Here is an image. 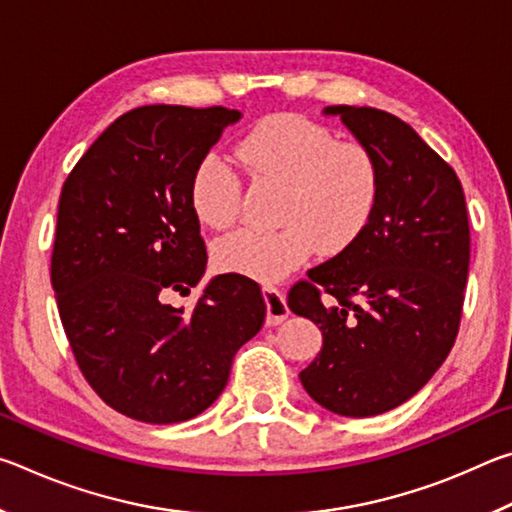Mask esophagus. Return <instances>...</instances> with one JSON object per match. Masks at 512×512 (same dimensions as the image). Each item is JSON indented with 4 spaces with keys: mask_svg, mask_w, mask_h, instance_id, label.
I'll return each instance as SVG.
<instances>
[{
    "mask_svg": "<svg viewBox=\"0 0 512 512\" xmlns=\"http://www.w3.org/2000/svg\"><path fill=\"white\" fill-rule=\"evenodd\" d=\"M264 293V300H266V325H280L284 320L289 318V307H287V298H284V293L271 287V284H266L262 289Z\"/></svg>",
    "mask_w": 512,
    "mask_h": 512,
    "instance_id": "34e87169",
    "label": "esophagus"
}]
</instances>
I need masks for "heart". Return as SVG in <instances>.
Listing matches in <instances>:
<instances>
[{
	"label": "heart",
	"instance_id": "1",
	"mask_svg": "<svg viewBox=\"0 0 512 512\" xmlns=\"http://www.w3.org/2000/svg\"><path fill=\"white\" fill-rule=\"evenodd\" d=\"M237 153L255 178L284 189L275 230L244 228L214 244L221 271L271 282L305 264L318 248L339 255L368 228L377 210L381 173L377 158L359 142H339L332 128L298 115L262 119L241 137ZM244 183L219 153L196 162L189 203L198 221L230 228L241 214Z\"/></svg>",
	"mask_w": 512,
	"mask_h": 512
}]
</instances>
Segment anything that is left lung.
Wrapping results in <instances>:
<instances>
[{
  "mask_svg": "<svg viewBox=\"0 0 512 512\" xmlns=\"http://www.w3.org/2000/svg\"><path fill=\"white\" fill-rule=\"evenodd\" d=\"M377 158L381 192L350 248L311 268L289 309L323 332L300 372L327 411L370 418L409 400L433 377L461 325L470 221L456 171L409 124L377 108L329 106Z\"/></svg>",
  "mask_w": 512,
  "mask_h": 512,
  "instance_id": "left-lung-1",
  "label": "left lung"
}]
</instances>
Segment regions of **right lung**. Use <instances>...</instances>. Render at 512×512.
I'll return each instance as SVG.
<instances>
[{"label":"right lung","instance_id":"add662e5","mask_svg":"<svg viewBox=\"0 0 512 512\" xmlns=\"http://www.w3.org/2000/svg\"><path fill=\"white\" fill-rule=\"evenodd\" d=\"M223 106H142L99 135L58 201L51 287L69 348L103 402L171 424L203 413L232 359L262 329L266 302L244 275H216L192 311L167 302L201 282L196 162L239 121Z\"/></svg>","mask_w":512,"mask_h":512}]
</instances>
